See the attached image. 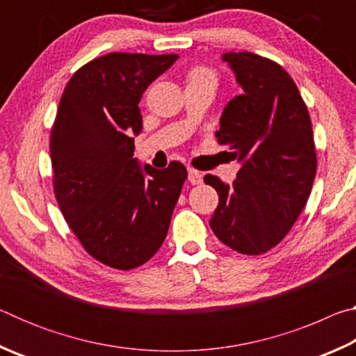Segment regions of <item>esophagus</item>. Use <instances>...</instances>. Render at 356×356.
Listing matches in <instances>:
<instances>
[{
	"label": "esophagus",
	"mask_w": 356,
	"mask_h": 356,
	"mask_svg": "<svg viewBox=\"0 0 356 356\" xmlns=\"http://www.w3.org/2000/svg\"><path fill=\"white\" fill-rule=\"evenodd\" d=\"M188 182L191 185H197L202 182V174L200 171L193 170V168H188Z\"/></svg>",
	"instance_id": "esophagus-1"
}]
</instances>
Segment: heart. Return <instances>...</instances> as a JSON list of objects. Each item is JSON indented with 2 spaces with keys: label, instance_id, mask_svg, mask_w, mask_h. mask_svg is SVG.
<instances>
[{
  "label": "heart",
  "instance_id": "obj_1",
  "mask_svg": "<svg viewBox=\"0 0 356 356\" xmlns=\"http://www.w3.org/2000/svg\"><path fill=\"white\" fill-rule=\"evenodd\" d=\"M190 81H210L215 83L216 76L213 74V70H210L207 67H195L188 75Z\"/></svg>",
  "mask_w": 356,
  "mask_h": 356
}]
</instances>
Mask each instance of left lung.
Masks as SVG:
<instances>
[{
    "label": "left lung",
    "instance_id": "1",
    "mask_svg": "<svg viewBox=\"0 0 356 356\" xmlns=\"http://www.w3.org/2000/svg\"><path fill=\"white\" fill-rule=\"evenodd\" d=\"M243 92L222 110L215 136L240 161L232 185L206 174L218 193L210 227L222 243L256 256L278 245L303 210L317 156L308 108L280 64L250 51L221 56Z\"/></svg>",
    "mask_w": 356,
    "mask_h": 356
}]
</instances>
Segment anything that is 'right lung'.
Segmentation results:
<instances>
[{
  "mask_svg": "<svg viewBox=\"0 0 356 356\" xmlns=\"http://www.w3.org/2000/svg\"><path fill=\"white\" fill-rule=\"evenodd\" d=\"M177 55L110 53L75 72L59 100L50 136L59 209L89 254L108 267L146 264L170 229L186 170L141 166L140 100Z\"/></svg>",
  "mask_w": 356,
  "mask_h": 356,
  "instance_id": "obj_1",
  "label": "right lung"
}]
</instances>
